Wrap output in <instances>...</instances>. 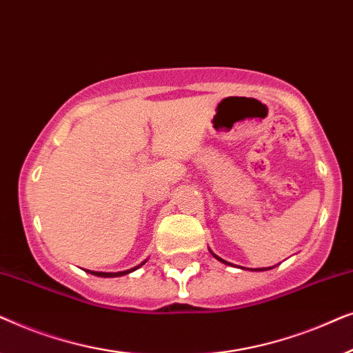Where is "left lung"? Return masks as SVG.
<instances>
[{
  "label": "left lung",
  "mask_w": 353,
  "mask_h": 353,
  "mask_svg": "<svg viewBox=\"0 0 353 353\" xmlns=\"http://www.w3.org/2000/svg\"><path fill=\"white\" fill-rule=\"evenodd\" d=\"M212 255H214V257H215L216 260H220V262H223V263H226V265H231V263H228V262H225V260H223V259H220V257H219V255H215L214 252H212ZM263 270H270V268H255V270H254V272H263Z\"/></svg>",
  "instance_id": "8db88e82"
}]
</instances>
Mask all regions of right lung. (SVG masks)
Masks as SVG:
<instances>
[{
	"label": "right lung",
	"instance_id": "add662e5",
	"mask_svg": "<svg viewBox=\"0 0 353 353\" xmlns=\"http://www.w3.org/2000/svg\"><path fill=\"white\" fill-rule=\"evenodd\" d=\"M144 263V262H143ZM141 263V265H143ZM141 265H138V267L134 268H130V270H125V272H117V273H104V272H90L91 274H94V276H101V278H115V276H122V274H127V273H132L134 270L141 267Z\"/></svg>",
	"mask_w": 353,
	"mask_h": 353
}]
</instances>
